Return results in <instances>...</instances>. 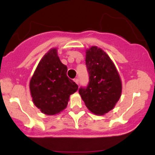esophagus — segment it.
I'll use <instances>...</instances> for the list:
<instances>
[{"label":"esophagus","instance_id":"1","mask_svg":"<svg viewBox=\"0 0 155 155\" xmlns=\"http://www.w3.org/2000/svg\"><path fill=\"white\" fill-rule=\"evenodd\" d=\"M74 82L76 84H79V79H74Z\"/></svg>","mask_w":155,"mask_h":155}]
</instances>
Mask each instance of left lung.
<instances>
[{
    "instance_id": "1",
    "label": "left lung",
    "mask_w": 155,
    "mask_h": 155,
    "mask_svg": "<svg viewBox=\"0 0 155 155\" xmlns=\"http://www.w3.org/2000/svg\"><path fill=\"white\" fill-rule=\"evenodd\" d=\"M89 84L79 92L87 108L95 115H104L113 109L122 94V81L114 63L96 46L86 50Z\"/></svg>"
}]
</instances>
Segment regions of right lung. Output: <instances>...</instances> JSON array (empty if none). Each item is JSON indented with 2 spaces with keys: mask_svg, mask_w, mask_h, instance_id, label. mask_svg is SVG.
Returning <instances> with one entry per match:
<instances>
[{
  "mask_svg": "<svg viewBox=\"0 0 155 155\" xmlns=\"http://www.w3.org/2000/svg\"><path fill=\"white\" fill-rule=\"evenodd\" d=\"M67 66L60 61L57 48L40 60L30 81L33 104L44 114L55 115L66 108L70 95L78 85L67 76Z\"/></svg>",
  "mask_w": 155,
  "mask_h": 155,
  "instance_id": "obj_1",
  "label": "right lung"
}]
</instances>
